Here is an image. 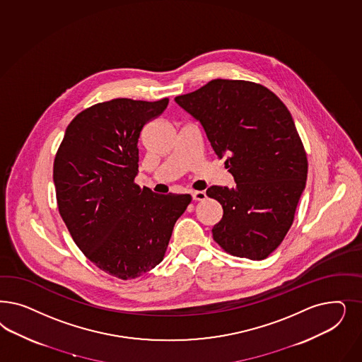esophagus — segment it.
<instances>
[{
    "mask_svg": "<svg viewBox=\"0 0 362 362\" xmlns=\"http://www.w3.org/2000/svg\"><path fill=\"white\" fill-rule=\"evenodd\" d=\"M192 199L194 201H204L206 199V193L202 190H194V192H192Z\"/></svg>",
    "mask_w": 362,
    "mask_h": 362,
    "instance_id": "34e87169",
    "label": "esophagus"
}]
</instances>
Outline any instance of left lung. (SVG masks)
I'll return each mask as SVG.
<instances>
[{
	"label": "left lung",
	"mask_w": 362,
	"mask_h": 362,
	"mask_svg": "<svg viewBox=\"0 0 362 362\" xmlns=\"http://www.w3.org/2000/svg\"><path fill=\"white\" fill-rule=\"evenodd\" d=\"M175 103L197 119L235 187H208L222 205L214 241L233 256L264 259L292 226L308 160L292 115L268 88L241 80H211Z\"/></svg>",
	"instance_id": "1"
}]
</instances>
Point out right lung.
Instances as JSON below:
<instances>
[{
  "mask_svg": "<svg viewBox=\"0 0 362 362\" xmlns=\"http://www.w3.org/2000/svg\"><path fill=\"white\" fill-rule=\"evenodd\" d=\"M169 98H116L73 118L53 165L59 214L97 268L121 280L157 267L190 194H156L134 184L144 125Z\"/></svg>",
  "mask_w": 362,
  "mask_h": 362,
  "instance_id": "obj_1",
  "label": "right lung"
}]
</instances>
